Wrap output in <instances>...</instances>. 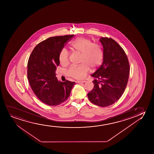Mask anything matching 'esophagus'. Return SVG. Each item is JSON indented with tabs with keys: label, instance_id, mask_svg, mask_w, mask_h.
Segmentation results:
<instances>
[{
	"label": "esophagus",
	"instance_id": "obj_1",
	"mask_svg": "<svg viewBox=\"0 0 154 154\" xmlns=\"http://www.w3.org/2000/svg\"><path fill=\"white\" fill-rule=\"evenodd\" d=\"M76 82H78V83H84V82H86V81H85V80H84V81H79V80H78V81H77Z\"/></svg>",
	"mask_w": 154,
	"mask_h": 154
}]
</instances>
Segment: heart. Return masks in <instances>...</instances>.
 <instances>
[{
	"label": "heart",
	"instance_id": "1",
	"mask_svg": "<svg viewBox=\"0 0 154 154\" xmlns=\"http://www.w3.org/2000/svg\"><path fill=\"white\" fill-rule=\"evenodd\" d=\"M70 49L73 53L80 55V65L72 66L67 71L68 76L72 78L83 79L88 74L89 68L91 70L96 69L103 61L104 54L103 47L98 43L92 42L89 38H76L70 43ZM59 61L63 66L69 63V55L65 49L59 54Z\"/></svg>",
	"mask_w": 154,
	"mask_h": 154
}]
</instances>
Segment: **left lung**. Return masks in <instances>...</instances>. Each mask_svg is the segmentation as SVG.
Returning <instances> with one entry per match:
<instances>
[{"label":"left lung","instance_id":"8db88e82","mask_svg":"<svg viewBox=\"0 0 154 154\" xmlns=\"http://www.w3.org/2000/svg\"><path fill=\"white\" fill-rule=\"evenodd\" d=\"M103 63L91 76L95 78L94 88L88 93L89 100L96 105L107 107L122 97L126 87L130 66L126 54L112 38L101 37Z\"/></svg>","mask_w":154,"mask_h":154}]
</instances>
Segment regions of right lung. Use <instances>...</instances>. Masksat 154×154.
Masks as SVG:
<instances>
[{"label":"right lung","mask_w":154,"mask_h":154,"mask_svg":"<svg viewBox=\"0 0 154 154\" xmlns=\"http://www.w3.org/2000/svg\"><path fill=\"white\" fill-rule=\"evenodd\" d=\"M74 35L47 38L37 45L30 55L28 79L36 96L48 105H58L66 101L75 84V82L67 80L59 82L56 77L59 54Z\"/></svg>","instance_id":"add662e5"}]
</instances>
